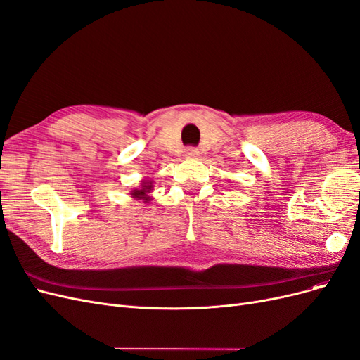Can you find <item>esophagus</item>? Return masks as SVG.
Wrapping results in <instances>:
<instances>
[{
    "instance_id": "1",
    "label": "esophagus",
    "mask_w": 360,
    "mask_h": 360,
    "mask_svg": "<svg viewBox=\"0 0 360 360\" xmlns=\"http://www.w3.org/2000/svg\"><path fill=\"white\" fill-rule=\"evenodd\" d=\"M185 154H187L188 157H199V150H197V149L193 148V146H190V148L185 149Z\"/></svg>"
}]
</instances>
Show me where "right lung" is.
<instances>
[{"label":"right lung","instance_id":"add662e5","mask_svg":"<svg viewBox=\"0 0 360 360\" xmlns=\"http://www.w3.org/2000/svg\"><path fill=\"white\" fill-rule=\"evenodd\" d=\"M153 190H154V181L143 179V181H141V185H139V187H136L130 191V195L134 200H143V203H149L150 200H153V197L149 195V193Z\"/></svg>","mask_w":360,"mask_h":360}]
</instances>
